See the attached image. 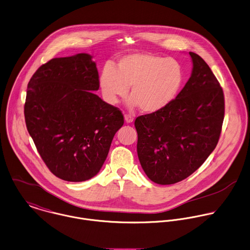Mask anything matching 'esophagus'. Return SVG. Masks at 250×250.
Wrapping results in <instances>:
<instances>
[{
    "instance_id": "34e87169",
    "label": "esophagus",
    "mask_w": 250,
    "mask_h": 250,
    "mask_svg": "<svg viewBox=\"0 0 250 250\" xmlns=\"http://www.w3.org/2000/svg\"><path fill=\"white\" fill-rule=\"evenodd\" d=\"M125 121L126 124H131L133 122V118L130 117L129 115H125Z\"/></svg>"
}]
</instances>
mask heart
I'll list each match as a JSON object with an SVG mask.
<instances>
[{"label":"heart","instance_id":"1","mask_svg":"<svg viewBox=\"0 0 250 250\" xmlns=\"http://www.w3.org/2000/svg\"><path fill=\"white\" fill-rule=\"evenodd\" d=\"M184 82L182 65L174 58L146 52L121 57L116 67L107 64L101 71L99 84L105 100L114 105L126 96L128 106L140 107L147 114L160 112L176 98Z\"/></svg>","mask_w":250,"mask_h":250}]
</instances>
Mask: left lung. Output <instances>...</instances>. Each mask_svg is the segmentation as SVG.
<instances>
[{"label":"left lung","instance_id":"obj_1","mask_svg":"<svg viewBox=\"0 0 250 250\" xmlns=\"http://www.w3.org/2000/svg\"><path fill=\"white\" fill-rule=\"evenodd\" d=\"M193 70L164 110L134 123L140 165L150 180L170 185L194 173L215 149L224 120V93L206 61L189 52Z\"/></svg>","mask_w":250,"mask_h":250}]
</instances>
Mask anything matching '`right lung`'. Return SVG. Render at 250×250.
Here are the masks:
<instances>
[{
  "instance_id": "1",
  "label": "right lung",
  "mask_w": 250,
  "mask_h": 250,
  "mask_svg": "<svg viewBox=\"0 0 250 250\" xmlns=\"http://www.w3.org/2000/svg\"><path fill=\"white\" fill-rule=\"evenodd\" d=\"M98 88L96 64L87 53L49 60L28 83V132L48 169L62 180L95 176L124 125L122 112L93 93Z\"/></svg>"
}]
</instances>
